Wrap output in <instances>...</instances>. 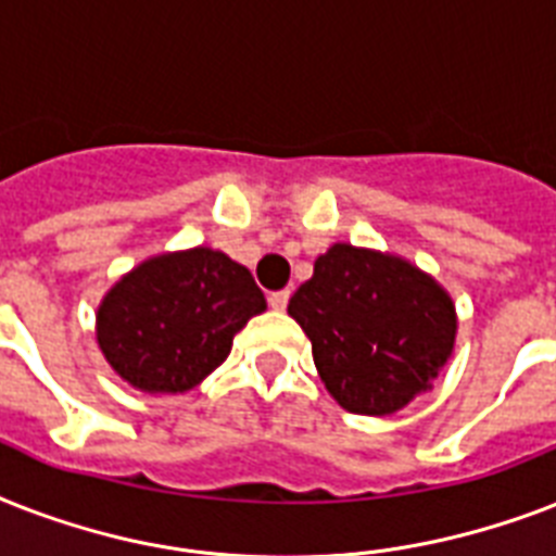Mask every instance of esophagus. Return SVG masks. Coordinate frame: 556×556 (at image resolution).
I'll return each mask as SVG.
<instances>
[{
	"instance_id": "34e87169",
	"label": "esophagus",
	"mask_w": 556,
	"mask_h": 556,
	"mask_svg": "<svg viewBox=\"0 0 556 556\" xmlns=\"http://www.w3.org/2000/svg\"><path fill=\"white\" fill-rule=\"evenodd\" d=\"M288 296H291V291H288V288H282V291H270L268 294L270 308H274V312H282V308L288 305Z\"/></svg>"
}]
</instances>
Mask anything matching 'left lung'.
<instances>
[{
	"mask_svg": "<svg viewBox=\"0 0 556 556\" xmlns=\"http://www.w3.org/2000/svg\"><path fill=\"white\" fill-rule=\"evenodd\" d=\"M288 314L312 340L326 389L357 415L397 413L430 389L456 340V308L435 279L352 244L314 262Z\"/></svg>",
	"mask_w": 556,
	"mask_h": 556,
	"instance_id": "1",
	"label": "left lung"
}]
</instances>
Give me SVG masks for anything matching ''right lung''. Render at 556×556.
I'll list each match as a JSON object with an SVG mask.
<instances>
[{"instance_id": "add662e5", "label": "right lung", "mask_w": 556, "mask_h": 556, "mask_svg": "<svg viewBox=\"0 0 556 556\" xmlns=\"http://www.w3.org/2000/svg\"><path fill=\"white\" fill-rule=\"evenodd\" d=\"M265 312L251 270L210 248L164 253L126 274L98 312L112 369L143 392H187L230 355L236 331Z\"/></svg>"}]
</instances>
